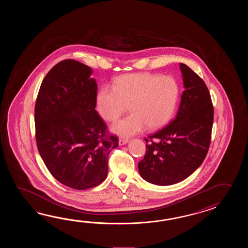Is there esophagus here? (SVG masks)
Listing matches in <instances>:
<instances>
[{"instance_id": "obj_1", "label": "esophagus", "mask_w": 248, "mask_h": 248, "mask_svg": "<svg viewBox=\"0 0 248 248\" xmlns=\"http://www.w3.org/2000/svg\"><path fill=\"white\" fill-rule=\"evenodd\" d=\"M129 142V140L127 139V138H121L120 140H119V145H125L126 144L127 142Z\"/></svg>"}]
</instances>
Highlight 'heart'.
<instances>
[{"label":"heart","instance_id":"1","mask_svg":"<svg viewBox=\"0 0 248 248\" xmlns=\"http://www.w3.org/2000/svg\"><path fill=\"white\" fill-rule=\"evenodd\" d=\"M180 87L174 77L150 73L122 75L113 80L112 89L104 87L95 96L98 114L108 122L116 121L128 109L131 115L115 122L111 130L130 137L146 128H161L174 116Z\"/></svg>","mask_w":248,"mask_h":248}]
</instances>
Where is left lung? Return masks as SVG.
<instances>
[{"mask_svg":"<svg viewBox=\"0 0 248 248\" xmlns=\"http://www.w3.org/2000/svg\"><path fill=\"white\" fill-rule=\"evenodd\" d=\"M185 91L178 112L168 126L145 138L146 152L138 163L142 178L156 185L177 184L200 168L209 149L214 108L203 79L180 63Z\"/></svg>","mask_w":248,"mask_h":248,"instance_id":"left-lung-1","label":"left lung"}]
</instances>
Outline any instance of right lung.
Segmentation results:
<instances>
[{
    "mask_svg": "<svg viewBox=\"0 0 248 248\" xmlns=\"http://www.w3.org/2000/svg\"><path fill=\"white\" fill-rule=\"evenodd\" d=\"M92 69L73 59L57 63L42 80L35 109L38 151L62 185L87 190L106 180L108 156L118 146L95 111Z\"/></svg>",
    "mask_w": 248,
    "mask_h": 248,
    "instance_id": "1",
    "label": "right lung"
}]
</instances>
